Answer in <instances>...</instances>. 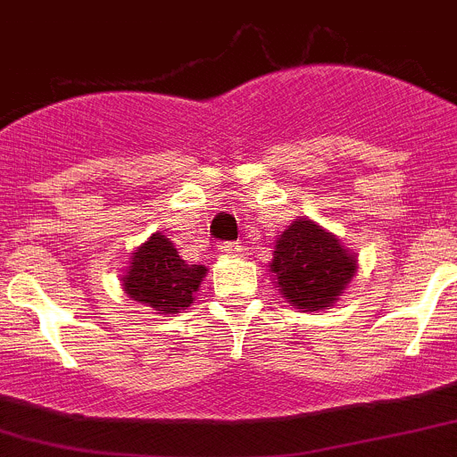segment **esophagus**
Returning <instances> with one entry per match:
<instances>
[{
	"label": "esophagus",
	"instance_id": "1",
	"mask_svg": "<svg viewBox=\"0 0 457 457\" xmlns=\"http://www.w3.org/2000/svg\"><path fill=\"white\" fill-rule=\"evenodd\" d=\"M221 251H224L226 256H231V258H237L245 253V246L240 245V242H226V245H221Z\"/></svg>",
	"mask_w": 457,
	"mask_h": 457
}]
</instances>
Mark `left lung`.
Returning a JSON list of instances; mask_svg holds the SVG:
<instances>
[{"instance_id": "1", "label": "left lung", "mask_w": 457, "mask_h": 457, "mask_svg": "<svg viewBox=\"0 0 457 457\" xmlns=\"http://www.w3.org/2000/svg\"><path fill=\"white\" fill-rule=\"evenodd\" d=\"M358 271V253L308 217L292 221L274 242L270 274L287 303L324 312L337 303Z\"/></svg>"}]
</instances>
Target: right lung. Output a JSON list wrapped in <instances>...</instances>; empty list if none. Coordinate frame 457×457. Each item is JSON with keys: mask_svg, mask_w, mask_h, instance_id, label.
Returning <instances> with one entry per match:
<instances>
[{"mask_svg": "<svg viewBox=\"0 0 457 457\" xmlns=\"http://www.w3.org/2000/svg\"><path fill=\"white\" fill-rule=\"evenodd\" d=\"M206 274L208 267L187 265L174 242L156 231L131 253L122 274V290L131 301L149 305L156 315L171 317L195 303Z\"/></svg>", "mask_w": 457, "mask_h": 457, "instance_id": "1", "label": "right lung"}]
</instances>
